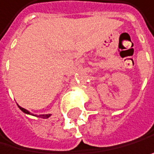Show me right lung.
<instances>
[{
  "instance_id": "1",
  "label": "right lung",
  "mask_w": 154,
  "mask_h": 154,
  "mask_svg": "<svg viewBox=\"0 0 154 154\" xmlns=\"http://www.w3.org/2000/svg\"><path fill=\"white\" fill-rule=\"evenodd\" d=\"M19 108H20V109L23 111V112H24V113H26V114H30V112L28 111V110H26V109H23V108H21L20 106H18ZM51 114H44V115H40L39 117H41V118H44V119H46V118H48L49 116H50Z\"/></svg>"
}]
</instances>
